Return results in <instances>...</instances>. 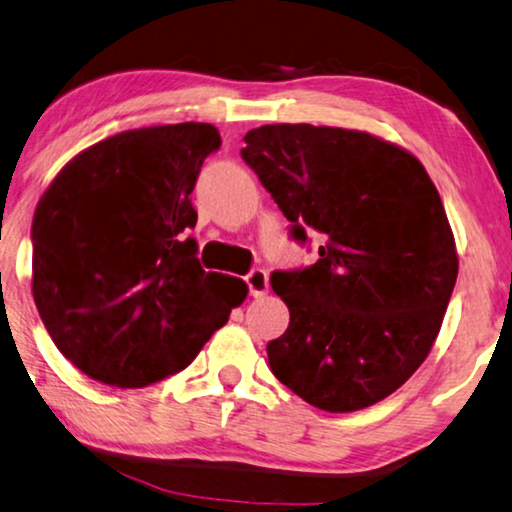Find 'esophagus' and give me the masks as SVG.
Instances as JSON below:
<instances>
[{
  "mask_svg": "<svg viewBox=\"0 0 512 512\" xmlns=\"http://www.w3.org/2000/svg\"><path fill=\"white\" fill-rule=\"evenodd\" d=\"M247 286L251 295L263 297L267 293V288H270V277H267L265 270H251L247 274Z\"/></svg>",
  "mask_w": 512,
  "mask_h": 512,
  "instance_id": "obj_1",
  "label": "esophagus"
}]
</instances>
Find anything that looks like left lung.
<instances>
[{"label": "left lung", "mask_w": 512, "mask_h": 512, "mask_svg": "<svg viewBox=\"0 0 512 512\" xmlns=\"http://www.w3.org/2000/svg\"><path fill=\"white\" fill-rule=\"evenodd\" d=\"M242 157L293 238L322 233L320 258L274 272L290 311L267 343L274 377L318 410L348 414L403 387L430 355L458 279V251L428 171L371 132L261 125Z\"/></svg>", "instance_id": "8db88e82"}]
</instances>
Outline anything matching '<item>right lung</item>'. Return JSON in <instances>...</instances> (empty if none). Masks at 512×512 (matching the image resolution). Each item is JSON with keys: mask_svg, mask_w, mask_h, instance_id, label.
Wrapping results in <instances>:
<instances>
[{"mask_svg": "<svg viewBox=\"0 0 512 512\" xmlns=\"http://www.w3.org/2000/svg\"><path fill=\"white\" fill-rule=\"evenodd\" d=\"M222 146L210 123L128 130L77 153L31 224V293L52 341L91 380L148 387L192 364L247 300L196 258L190 194Z\"/></svg>", "mask_w": 512, "mask_h": 512, "instance_id": "1", "label": "right lung"}]
</instances>
